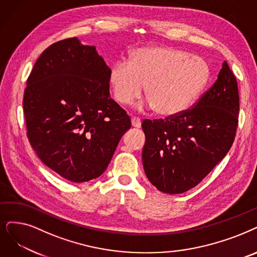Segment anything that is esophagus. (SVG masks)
<instances>
[{
  "label": "esophagus",
  "mask_w": 257,
  "mask_h": 257,
  "mask_svg": "<svg viewBox=\"0 0 257 257\" xmlns=\"http://www.w3.org/2000/svg\"><path fill=\"white\" fill-rule=\"evenodd\" d=\"M131 122H132V126L137 127V128H139L141 126V120L139 118H137V117H133Z\"/></svg>",
  "instance_id": "1"
}]
</instances>
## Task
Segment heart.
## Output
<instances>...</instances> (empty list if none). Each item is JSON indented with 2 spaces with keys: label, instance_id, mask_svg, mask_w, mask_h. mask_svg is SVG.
<instances>
[{
  "label": "heart",
  "instance_id": "1",
  "mask_svg": "<svg viewBox=\"0 0 257 257\" xmlns=\"http://www.w3.org/2000/svg\"><path fill=\"white\" fill-rule=\"evenodd\" d=\"M210 66L200 57L170 47H142L131 61H118L109 75L115 99L130 104L147 85V106L163 117L178 116L188 110L206 89Z\"/></svg>",
  "mask_w": 257,
  "mask_h": 257
}]
</instances>
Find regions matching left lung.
Segmentation results:
<instances>
[{
    "instance_id": "1",
    "label": "left lung",
    "mask_w": 257,
    "mask_h": 257,
    "mask_svg": "<svg viewBox=\"0 0 257 257\" xmlns=\"http://www.w3.org/2000/svg\"><path fill=\"white\" fill-rule=\"evenodd\" d=\"M237 81L228 63L193 108L166 120H145L142 162L154 187L181 194L197 184L231 149L238 124Z\"/></svg>"
}]
</instances>
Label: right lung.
Listing matches in <instances>:
<instances>
[{"mask_svg": "<svg viewBox=\"0 0 257 257\" xmlns=\"http://www.w3.org/2000/svg\"><path fill=\"white\" fill-rule=\"evenodd\" d=\"M109 75L95 46L69 38L47 47L27 79L28 140L41 161L69 181L102 175L131 128L128 115L109 97Z\"/></svg>", "mask_w": 257, "mask_h": 257, "instance_id": "right-lung-1", "label": "right lung"}]
</instances>
